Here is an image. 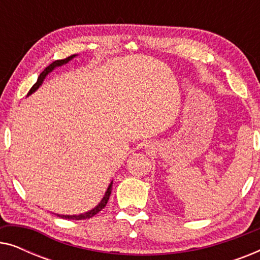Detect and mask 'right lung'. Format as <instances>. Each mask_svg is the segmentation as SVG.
<instances>
[{
	"label": "right lung",
	"mask_w": 260,
	"mask_h": 260,
	"mask_svg": "<svg viewBox=\"0 0 260 260\" xmlns=\"http://www.w3.org/2000/svg\"><path fill=\"white\" fill-rule=\"evenodd\" d=\"M74 56H77V55L73 54V55H71V56H69V58H66V59L55 60V61H53V62L51 63V65L46 67V69L44 70V72H41L40 76H39L37 83H35V84L33 85V86H31V88L29 90V92H28L27 95H29V94L33 93V92L37 91L38 88L41 86L42 81L45 80V78L48 76V73H51L52 71L55 69V67H59V66L65 65V63L69 62L70 60H72V59L74 58ZM111 190H112V182L109 184L108 190L105 191V195H104V197H103L102 201L99 202V204H98L97 206H95L94 208H92L91 211H88V212H86V213H83V214H79V215H63V214H56V216H59V218H62V219H69V220H84V219H90V218H92V216H93V215L97 214V213L101 212L102 209L105 207L106 204H108V201H109L110 195H111Z\"/></svg>",
	"instance_id": "right-lung-1"
}]
</instances>
